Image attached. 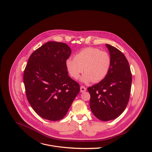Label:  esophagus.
<instances>
[{"mask_svg":"<svg viewBox=\"0 0 152 152\" xmlns=\"http://www.w3.org/2000/svg\"><path fill=\"white\" fill-rule=\"evenodd\" d=\"M86 90H87V88L86 87H84V86H81L80 87L81 92H84L86 91Z\"/></svg>","mask_w":152,"mask_h":152,"instance_id":"obj_1","label":"esophagus"}]
</instances>
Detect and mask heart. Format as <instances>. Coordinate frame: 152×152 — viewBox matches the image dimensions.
Segmentation results:
<instances>
[{
	"instance_id": "obj_1",
	"label": "heart",
	"mask_w": 152,
	"mask_h": 152,
	"mask_svg": "<svg viewBox=\"0 0 152 152\" xmlns=\"http://www.w3.org/2000/svg\"><path fill=\"white\" fill-rule=\"evenodd\" d=\"M110 63L107 52L94 47L86 48L77 53L74 58H69L65 61L67 71L74 79H78L84 70L86 71L81 79L85 83L104 80L108 74Z\"/></svg>"
}]
</instances>
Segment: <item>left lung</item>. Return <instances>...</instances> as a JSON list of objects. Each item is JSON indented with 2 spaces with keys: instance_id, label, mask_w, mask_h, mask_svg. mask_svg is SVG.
Here are the masks:
<instances>
[{
  "instance_id": "left-lung-1",
  "label": "left lung",
  "mask_w": 152,
  "mask_h": 152,
  "mask_svg": "<svg viewBox=\"0 0 152 152\" xmlns=\"http://www.w3.org/2000/svg\"><path fill=\"white\" fill-rule=\"evenodd\" d=\"M111 60L106 77L88 87L90 108L99 120L108 121L120 116L126 108L130 97L132 74L125 55L118 48L106 44Z\"/></svg>"
}]
</instances>
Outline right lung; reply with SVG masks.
Instances as JSON below:
<instances>
[{
  "label": "right lung",
  "instance_id": "obj_1",
  "mask_svg": "<svg viewBox=\"0 0 152 152\" xmlns=\"http://www.w3.org/2000/svg\"><path fill=\"white\" fill-rule=\"evenodd\" d=\"M71 53L67 44L48 42L28 60L23 75L26 96L32 108L44 119H63L80 92L79 84L69 77L65 65Z\"/></svg>",
  "mask_w": 152,
  "mask_h": 152
}]
</instances>
